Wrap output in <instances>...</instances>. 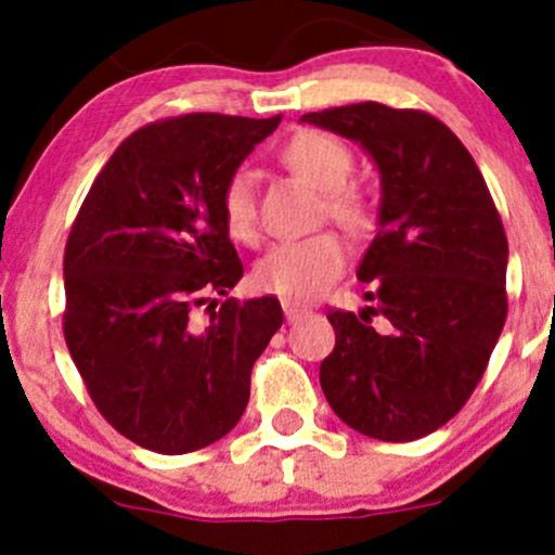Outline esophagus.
Masks as SVG:
<instances>
[{
    "label": "esophagus",
    "instance_id": "34e87169",
    "mask_svg": "<svg viewBox=\"0 0 555 555\" xmlns=\"http://www.w3.org/2000/svg\"><path fill=\"white\" fill-rule=\"evenodd\" d=\"M282 309H284V317H287V322H295V319H300V317H304V313H306L304 306L289 304V300H284Z\"/></svg>",
    "mask_w": 555,
    "mask_h": 555
}]
</instances>
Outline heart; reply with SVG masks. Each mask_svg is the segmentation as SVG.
Listing matches in <instances>:
<instances>
[{
    "instance_id": "heart-1",
    "label": "heart",
    "mask_w": 555,
    "mask_h": 555,
    "mask_svg": "<svg viewBox=\"0 0 555 555\" xmlns=\"http://www.w3.org/2000/svg\"><path fill=\"white\" fill-rule=\"evenodd\" d=\"M284 164L298 177L327 193L330 217L349 231H365L371 222L367 201L349 188L354 158L340 139L322 131H300L282 153ZM222 222L236 242L251 244L257 238V198L255 177L238 171L228 179L220 195ZM346 266V246L335 233L293 238L273 244L257 260L251 282L260 293L279 295L284 300H311L338 279Z\"/></svg>"
}]
</instances>
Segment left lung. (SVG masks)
Segmentation results:
<instances>
[{
    "instance_id": "obj_1",
    "label": "left lung",
    "mask_w": 555,
    "mask_h": 555,
    "mask_svg": "<svg viewBox=\"0 0 555 555\" xmlns=\"http://www.w3.org/2000/svg\"><path fill=\"white\" fill-rule=\"evenodd\" d=\"M300 122L351 139L382 177L378 233L357 279L364 311H330L319 384L344 424L408 443L443 427L483 376L507 317V238L483 173L438 117L365 102Z\"/></svg>"
}]
</instances>
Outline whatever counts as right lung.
<instances>
[{"label":"right lung","instance_id":"right-lung-1","mask_svg":"<svg viewBox=\"0 0 555 555\" xmlns=\"http://www.w3.org/2000/svg\"><path fill=\"white\" fill-rule=\"evenodd\" d=\"M279 120L193 112L139 128L72 225L66 346L102 416L142 449L177 456L225 438L282 327L276 298H228L195 317L244 276L220 195Z\"/></svg>","mask_w":555,"mask_h":555}]
</instances>
